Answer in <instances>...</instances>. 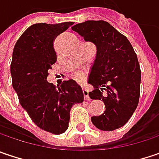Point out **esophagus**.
<instances>
[{"instance_id": "1", "label": "esophagus", "mask_w": 159, "mask_h": 159, "mask_svg": "<svg viewBox=\"0 0 159 159\" xmlns=\"http://www.w3.org/2000/svg\"><path fill=\"white\" fill-rule=\"evenodd\" d=\"M83 93H84V100H85V101H90L91 99H90V97H89L88 91H87V90H85V89H83Z\"/></svg>"}]
</instances>
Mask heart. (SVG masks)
Masks as SVG:
<instances>
[{
    "mask_svg": "<svg viewBox=\"0 0 159 159\" xmlns=\"http://www.w3.org/2000/svg\"><path fill=\"white\" fill-rule=\"evenodd\" d=\"M75 78L78 80V81H83L84 78V74H83V73H80V72H78V73H76V74H75Z\"/></svg>",
    "mask_w": 159,
    "mask_h": 159,
    "instance_id": "heart-1",
    "label": "heart"
}]
</instances>
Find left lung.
Returning <instances> with one entry per match:
<instances>
[{"mask_svg":"<svg viewBox=\"0 0 159 159\" xmlns=\"http://www.w3.org/2000/svg\"><path fill=\"white\" fill-rule=\"evenodd\" d=\"M72 30L97 48L88 80L94 90L89 96L102 100L106 110L92 117V122L105 131L120 129L132 116L139 101L141 71L137 54L126 37L107 21L87 20L75 25Z\"/></svg>","mask_w":159,"mask_h":159,"instance_id":"obj_1","label":"left lung"}]
</instances>
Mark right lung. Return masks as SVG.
I'll return each instance as SVG.
<instances>
[{"label":"right lung","mask_w":159,"mask_h":159,"mask_svg":"<svg viewBox=\"0 0 159 159\" xmlns=\"http://www.w3.org/2000/svg\"><path fill=\"white\" fill-rule=\"evenodd\" d=\"M73 24L30 26L15 44L11 64L20 103L37 126L57 135L67 129L72 106L84 102L82 89L74 80L64 81L59 87L47 81L48 69L57 62L54 41Z\"/></svg>","instance_id":"1"}]
</instances>
